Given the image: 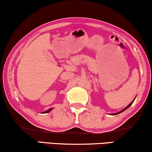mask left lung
<instances>
[{
	"mask_svg": "<svg viewBox=\"0 0 152 152\" xmlns=\"http://www.w3.org/2000/svg\"><path fill=\"white\" fill-rule=\"evenodd\" d=\"M135 98H134V99L133 100V101H132V102H131V103H130V104H128V105H127V107H125V108H124V109H123V110H122L121 111H120V112H118V113H115V114H112V115H116V114H120V113L123 112H124V111H125V110H127V108H129V107L132 105V103H133V102L134 101V100H135Z\"/></svg>",
	"mask_w": 152,
	"mask_h": 152,
	"instance_id": "obj_1",
	"label": "left lung"
}]
</instances>
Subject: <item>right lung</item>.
Masks as SVG:
<instances>
[{"label":"right lung","instance_id":"add662e5","mask_svg":"<svg viewBox=\"0 0 152 152\" xmlns=\"http://www.w3.org/2000/svg\"><path fill=\"white\" fill-rule=\"evenodd\" d=\"M52 109L53 108H50V109H49L48 110H46V111H45V112H43L42 113H43V114H47V113H49L50 112H51V111L52 110Z\"/></svg>","mask_w":152,"mask_h":152}]
</instances>
